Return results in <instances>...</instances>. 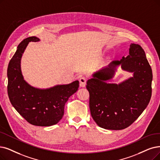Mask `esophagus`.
<instances>
[{
	"instance_id": "34e87169",
	"label": "esophagus",
	"mask_w": 160,
	"mask_h": 160,
	"mask_svg": "<svg viewBox=\"0 0 160 160\" xmlns=\"http://www.w3.org/2000/svg\"><path fill=\"white\" fill-rule=\"evenodd\" d=\"M79 86L81 87H85L86 85V82H87V79L85 78V77H81L79 79Z\"/></svg>"
}]
</instances>
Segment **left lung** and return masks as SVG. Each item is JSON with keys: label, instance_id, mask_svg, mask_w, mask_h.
<instances>
[{"label": "left lung", "instance_id": "8db88e82", "mask_svg": "<svg viewBox=\"0 0 160 160\" xmlns=\"http://www.w3.org/2000/svg\"><path fill=\"white\" fill-rule=\"evenodd\" d=\"M121 64L134 76L119 85L109 84ZM152 71L143 48L131 44L129 55L114 61L92 74L87 82L89 108L94 121L106 129L121 130L130 126L148 105L152 96Z\"/></svg>", "mask_w": 160, "mask_h": 160}]
</instances>
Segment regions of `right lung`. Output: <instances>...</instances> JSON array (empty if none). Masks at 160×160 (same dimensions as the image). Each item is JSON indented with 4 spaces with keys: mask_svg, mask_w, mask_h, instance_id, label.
Instances as JSON below:
<instances>
[{
    "mask_svg": "<svg viewBox=\"0 0 160 160\" xmlns=\"http://www.w3.org/2000/svg\"><path fill=\"white\" fill-rule=\"evenodd\" d=\"M39 41L36 37H30L19 44L8 66L7 91L12 105L28 123L46 127L58 123L62 118L66 102L78 90L79 81L42 90L23 80L20 69L22 54L29 42Z\"/></svg>",
    "mask_w": 160,
    "mask_h": 160,
    "instance_id": "add662e5",
    "label": "right lung"
}]
</instances>
